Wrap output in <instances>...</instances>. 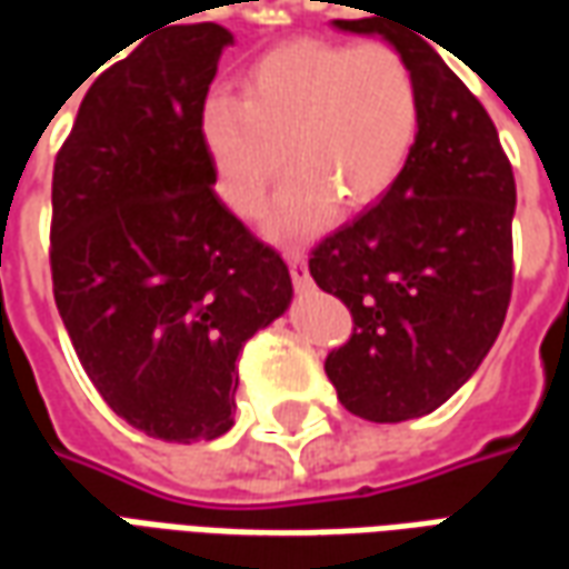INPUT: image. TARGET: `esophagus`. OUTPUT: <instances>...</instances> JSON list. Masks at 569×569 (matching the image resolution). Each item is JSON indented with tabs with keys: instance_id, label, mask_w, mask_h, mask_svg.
<instances>
[{
	"instance_id": "1",
	"label": "esophagus",
	"mask_w": 569,
	"mask_h": 569,
	"mask_svg": "<svg viewBox=\"0 0 569 569\" xmlns=\"http://www.w3.org/2000/svg\"><path fill=\"white\" fill-rule=\"evenodd\" d=\"M286 261H289V273H292V283L296 289H310V271H308V261H305V252H298V249H286Z\"/></svg>"
}]
</instances>
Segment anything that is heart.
I'll return each mask as SVG.
<instances>
[{"label": "heart", "instance_id": "1", "mask_svg": "<svg viewBox=\"0 0 569 569\" xmlns=\"http://www.w3.org/2000/svg\"><path fill=\"white\" fill-rule=\"evenodd\" d=\"M418 133V76L387 42H286L247 69L243 97L200 106L216 188L240 219L259 216L286 158L296 167L264 219L273 237L317 234L338 200L357 210L381 198Z\"/></svg>", "mask_w": 569, "mask_h": 569}]
</instances>
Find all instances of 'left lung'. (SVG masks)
Returning <instances> with one entry per match:
<instances>
[{"instance_id": "1", "label": "left lung", "mask_w": 569, "mask_h": 569, "mask_svg": "<svg viewBox=\"0 0 569 569\" xmlns=\"http://www.w3.org/2000/svg\"><path fill=\"white\" fill-rule=\"evenodd\" d=\"M335 27L383 36L420 84L406 170L308 261L317 286L353 317L347 345L326 357L341 406L399 423L448 402L500 335L512 298L515 176L485 106L423 32L383 18Z\"/></svg>"}]
</instances>
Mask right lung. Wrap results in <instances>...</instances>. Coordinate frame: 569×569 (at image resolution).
Segmentation results:
<instances>
[{
    "instance_id": "obj_1",
    "label": "right lung",
    "mask_w": 569,
    "mask_h": 569,
    "mask_svg": "<svg viewBox=\"0 0 569 569\" xmlns=\"http://www.w3.org/2000/svg\"><path fill=\"white\" fill-rule=\"evenodd\" d=\"M234 42L219 23L151 32L93 81L51 182V280L106 406L191 445L234 423L237 357L292 301L280 252L216 194L200 106Z\"/></svg>"
}]
</instances>
